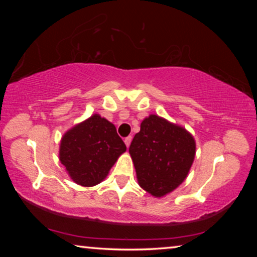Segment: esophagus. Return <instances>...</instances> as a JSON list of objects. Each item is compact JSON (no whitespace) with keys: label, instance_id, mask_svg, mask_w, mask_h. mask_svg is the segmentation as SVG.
Segmentation results:
<instances>
[{"label":"esophagus","instance_id":"esophagus-1","mask_svg":"<svg viewBox=\"0 0 257 257\" xmlns=\"http://www.w3.org/2000/svg\"><path fill=\"white\" fill-rule=\"evenodd\" d=\"M132 139H133V137L132 136H128V137H125L123 141H124V144H125V146L127 147H129V145H130V143H132Z\"/></svg>","mask_w":257,"mask_h":257}]
</instances>
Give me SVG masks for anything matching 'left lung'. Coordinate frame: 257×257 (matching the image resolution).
I'll list each match as a JSON object with an SVG mask.
<instances>
[{"mask_svg":"<svg viewBox=\"0 0 257 257\" xmlns=\"http://www.w3.org/2000/svg\"><path fill=\"white\" fill-rule=\"evenodd\" d=\"M129 153L138 184L155 197L171 193L186 179L196 153L195 139L180 125L151 114L141 123Z\"/></svg>","mask_w":257,"mask_h":257,"instance_id":"left-lung-1","label":"left lung"}]
</instances>
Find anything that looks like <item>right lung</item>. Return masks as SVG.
Instances as JSON below:
<instances>
[{
	"label": "right lung",
	"mask_w": 257,
	"mask_h": 257,
	"mask_svg": "<svg viewBox=\"0 0 257 257\" xmlns=\"http://www.w3.org/2000/svg\"><path fill=\"white\" fill-rule=\"evenodd\" d=\"M125 150L114 124L93 114L63 135L59 156L76 184L92 187L105 179Z\"/></svg>",
	"instance_id": "right-lung-1"
}]
</instances>
